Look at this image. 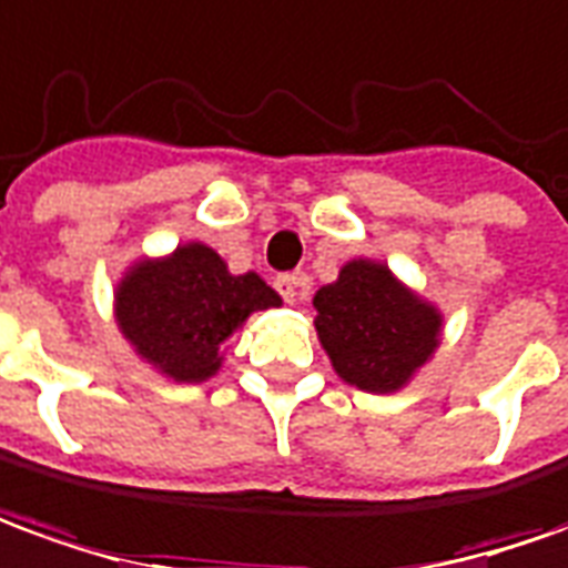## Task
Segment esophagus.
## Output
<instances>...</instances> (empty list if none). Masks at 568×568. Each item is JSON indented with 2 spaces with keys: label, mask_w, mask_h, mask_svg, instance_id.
Instances as JSON below:
<instances>
[{
  "label": "esophagus",
  "mask_w": 568,
  "mask_h": 568,
  "mask_svg": "<svg viewBox=\"0 0 568 568\" xmlns=\"http://www.w3.org/2000/svg\"><path fill=\"white\" fill-rule=\"evenodd\" d=\"M306 284H308V277L303 275V272H287V275H277L275 281V287L277 293L284 296V303H296L303 293H306Z\"/></svg>",
  "instance_id": "1"
}]
</instances>
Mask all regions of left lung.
<instances>
[{"label": "left lung", "instance_id": "obj_1", "mask_svg": "<svg viewBox=\"0 0 568 568\" xmlns=\"http://www.w3.org/2000/svg\"><path fill=\"white\" fill-rule=\"evenodd\" d=\"M334 371L365 393H398L439 349L442 312L386 262L352 260L312 300Z\"/></svg>", "mask_w": 568, "mask_h": 568}]
</instances>
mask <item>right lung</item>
<instances>
[{
    "instance_id": "1",
    "label": "right lung",
    "mask_w": 568,
    "mask_h": 568,
    "mask_svg": "<svg viewBox=\"0 0 568 568\" xmlns=\"http://www.w3.org/2000/svg\"><path fill=\"white\" fill-rule=\"evenodd\" d=\"M281 306L256 272L232 275L213 246L187 241L170 256H142L113 291V318L135 355L175 383H203L222 367L225 339L253 312Z\"/></svg>"
}]
</instances>
